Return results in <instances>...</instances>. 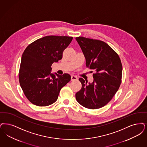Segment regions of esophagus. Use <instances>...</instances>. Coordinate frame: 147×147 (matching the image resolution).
<instances>
[{
    "mask_svg": "<svg viewBox=\"0 0 147 147\" xmlns=\"http://www.w3.org/2000/svg\"><path fill=\"white\" fill-rule=\"evenodd\" d=\"M78 79V78L76 76H71V81H75V80H77Z\"/></svg>",
    "mask_w": 147,
    "mask_h": 147,
    "instance_id": "1",
    "label": "esophagus"
}]
</instances>
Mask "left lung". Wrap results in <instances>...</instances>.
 Returning a JSON list of instances; mask_svg holds the SVG:
<instances>
[{"label":"left lung","instance_id":"8db88e82","mask_svg":"<svg viewBox=\"0 0 147 147\" xmlns=\"http://www.w3.org/2000/svg\"><path fill=\"white\" fill-rule=\"evenodd\" d=\"M86 59V65L96 71L94 81L87 84L82 78L76 100L90 109L103 107L112 100L121 82L123 67L117 53L104 41L82 36L76 38Z\"/></svg>","mask_w":147,"mask_h":147}]
</instances>
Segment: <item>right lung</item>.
Masks as SVG:
<instances>
[{
	"instance_id": "1",
	"label": "right lung",
	"mask_w": 147,
	"mask_h": 147,
	"mask_svg": "<svg viewBox=\"0 0 147 147\" xmlns=\"http://www.w3.org/2000/svg\"><path fill=\"white\" fill-rule=\"evenodd\" d=\"M73 37L46 36L30 44L21 57L19 71L20 86L27 99L40 107L55 102L61 89L71 79L69 74L51 73V65L62 58Z\"/></svg>"
}]
</instances>
